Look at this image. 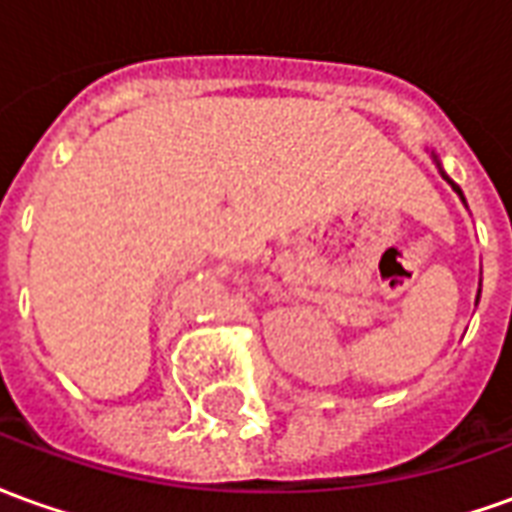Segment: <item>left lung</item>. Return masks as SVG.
Returning <instances> with one entry per match:
<instances>
[{"mask_svg": "<svg viewBox=\"0 0 512 512\" xmlns=\"http://www.w3.org/2000/svg\"><path fill=\"white\" fill-rule=\"evenodd\" d=\"M450 183H452V180H450ZM452 189H455V191H458V194H461V189H458V186H455V183H452Z\"/></svg>", "mask_w": 512, "mask_h": 512, "instance_id": "1", "label": "left lung"}]
</instances>
